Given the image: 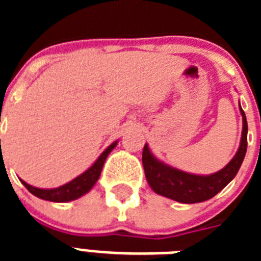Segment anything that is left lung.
<instances>
[{"label": "left lung", "instance_id": "obj_1", "mask_svg": "<svg viewBox=\"0 0 261 261\" xmlns=\"http://www.w3.org/2000/svg\"><path fill=\"white\" fill-rule=\"evenodd\" d=\"M241 114L243 117V130H242V140L238 151L234 158L216 174L202 176V175H193L180 171L177 168L159 162L150 153L149 146L145 145L142 151V165H144L146 180L151 187V190L158 195L183 204L205 201L222 191L239 171L247 151L248 126L242 107Z\"/></svg>", "mask_w": 261, "mask_h": 261}]
</instances>
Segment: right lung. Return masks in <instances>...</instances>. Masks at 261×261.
Masks as SVG:
<instances>
[{"instance_id":"add662e5","label":"right lung","mask_w":261,"mask_h":261,"mask_svg":"<svg viewBox=\"0 0 261 261\" xmlns=\"http://www.w3.org/2000/svg\"><path fill=\"white\" fill-rule=\"evenodd\" d=\"M116 144L117 141L114 142V144H111L110 146L100 154V156L96 159V162L94 163L87 171H85L84 174H81L80 176H77L75 179L69 181V183L59 187V188L41 190V188H36V187L30 186L26 181H22L23 186L26 187L32 195H35L39 199L53 202H66L71 201V200H75L78 199V197H81V196H84L85 193L89 192V191L94 187V184L98 181L99 176H100V172H102L103 165H105L106 158H107L108 154H110L111 151L114 150V147L116 146Z\"/></svg>"}]
</instances>
